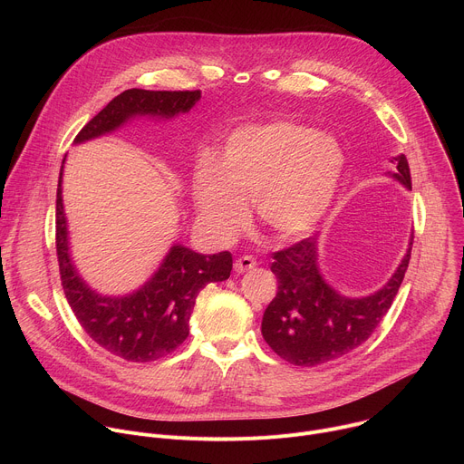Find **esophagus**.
Segmentation results:
<instances>
[{
    "instance_id": "1",
    "label": "esophagus",
    "mask_w": 464,
    "mask_h": 464,
    "mask_svg": "<svg viewBox=\"0 0 464 464\" xmlns=\"http://www.w3.org/2000/svg\"><path fill=\"white\" fill-rule=\"evenodd\" d=\"M255 266H256V260H255V256H251V255H244V256H240V258L235 260V272H237V274H244V272H247V270H253Z\"/></svg>"
}]
</instances>
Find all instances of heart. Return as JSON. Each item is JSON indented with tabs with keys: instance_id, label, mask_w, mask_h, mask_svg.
<instances>
[{
	"instance_id": "1",
	"label": "heart",
	"mask_w": 464,
	"mask_h": 464,
	"mask_svg": "<svg viewBox=\"0 0 464 464\" xmlns=\"http://www.w3.org/2000/svg\"><path fill=\"white\" fill-rule=\"evenodd\" d=\"M345 169L336 140L312 126L276 121L238 128L222 160L206 156L192 172V198L204 227L229 242L247 222V200L274 237L310 233L333 206Z\"/></svg>"
}]
</instances>
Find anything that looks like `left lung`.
Instances as JSON below:
<instances>
[{
  "mask_svg": "<svg viewBox=\"0 0 464 464\" xmlns=\"http://www.w3.org/2000/svg\"><path fill=\"white\" fill-rule=\"evenodd\" d=\"M391 176L411 188L410 165L404 154L391 160ZM413 237L406 256L383 288L367 297H345L330 288L317 268V238L274 253L272 272L277 295L262 317V336L283 360L312 367L333 362L371 338L392 304L411 258Z\"/></svg>",
  "mask_w": 464,
  "mask_h": 464,
  "instance_id": "8db88e82",
  "label": "left lung"
}]
</instances>
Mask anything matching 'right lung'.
Here are the masks:
<instances>
[{
  "label": "right lung",
  "mask_w": 464,
  "mask_h": 464,
  "mask_svg": "<svg viewBox=\"0 0 464 464\" xmlns=\"http://www.w3.org/2000/svg\"><path fill=\"white\" fill-rule=\"evenodd\" d=\"M200 97V90H126L79 131L75 143L104 136L136 115L170 119L188 111ZM62 169L56 188V256L65 299L84 333L104 351L126 362H152L170 354L188 336V319L200 290L209 283L229 279L231 253L202 255L185 246H172L158 272L138 292L102 297L81 279L73 266L62 206Z\"/></svg>",
  "instance_id": "right-lung-1"
}]
</instances>
